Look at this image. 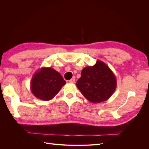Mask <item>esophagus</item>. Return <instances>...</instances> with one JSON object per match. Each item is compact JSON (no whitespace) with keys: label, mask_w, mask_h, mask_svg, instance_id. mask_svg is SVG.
Returning a JSON list of instances; mask_svg holds the SVG:
<instances>
[{"label":"esophagus","mask_w":149,"mask_h":149,"mask_svg":"<svg viewBox=\"0 0 149 149\" xmlns=\"http://www.w3.org/2000/svg\"><path fill=\"white\" fill-rule=\"evenodd\" d=\"M75 82V78H72L70 80H69V83H73Z\"/></svg>","instance_id":"obj_1"}]
</instances>
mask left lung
I'll return each mask as SVG.
<instances>
[{
  "label": "left lung",
  "mask_w": 149,
  "mask_h": 149,
  "mask_svg": "<svg viewBox=\"0 0 149 149\" xmlns=\"http://www.w3.org/2000/svg\"><path fill=\"white\" fill-rule=\"evenodd\" d=\"M76 86L89 102L100 103L107 100L114 93L117 81L109 67L97 60L94 66L84 68Z\"/></svg>",
  "instance_id": "8db88e82"
}]
</instances>
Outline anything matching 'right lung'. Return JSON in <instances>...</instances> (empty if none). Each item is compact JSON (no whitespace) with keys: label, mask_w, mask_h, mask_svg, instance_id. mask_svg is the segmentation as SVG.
<instances>
[{"label":"right lung","mask_w":149,"mask_h":149,"mask_svg":"<svg viewBox=\"0 0 149 149\" xmlns=\"http://www.w3.org/2000/svg\"><path fill=\"white\" fill-rule=\"evenodd\" d=\"M65 84L60 73L51 67H42L33 74L30 89L36 97L47 101L55 97Z\"/></svg>","instance_id":"obj_1"}]
</instances>
